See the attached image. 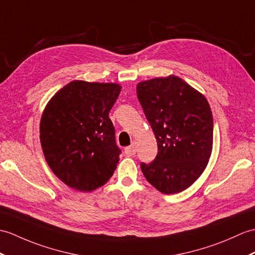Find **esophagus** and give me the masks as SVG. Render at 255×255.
<instances>
[{"label": "esophagus", "mask_w": 255, "mask_h": 255, "mask_svg": "<svg viewBox=\"0 0 255 255\" xmlns=\"http://www.w3.org/2000/svg\"><path fill=\"white\" fill-rule=\"evenodd\" d=\"M135 152H137V142L133 141L131 145L127 146L125 149V155L127 156H132L135 154Z\"/></svg>", "instance_id": "obj_1"}]
</instances>
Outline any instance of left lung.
Returning a JSON list of instances; mask_svg holds the SVG:
<instances>
[{
  "label": "left lung",
  "instance_id": "1",
  "mask_svg": "<svg viewBox=\"0 0 255 255\" xmlns=\"http://www.w3.org/2000/svg\"><path fill=\"white\" fill-rule=\"evenodd\" d=\"M137 96L158 150L152 163H141L142 173L159 192H181L202 175L212 154L208 100L175 75L139 82Z\"/></svg>",
  "mask_w": 255,
  "mask_h": 255
}]
</instances>
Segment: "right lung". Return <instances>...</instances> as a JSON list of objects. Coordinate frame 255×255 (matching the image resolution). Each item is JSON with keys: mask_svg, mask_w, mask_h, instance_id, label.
<instances>
[{"mask_svg": "<svg viewBox=\"0 0 255 255\" xmlns=\"http://www.w3.org/2000/svg\"><path fill=\"white\" fill-rule=\"evenodd\" d=\"M121 90L113 82L74 80L47 102L41 146L51 170L68 187L90 192L113 176L121 150L109 113Z\"/></svg>", "mask_w": 255, "mask_h": 255, "instance_id": "obj_1", "label": "right lung"}]
</instances>
